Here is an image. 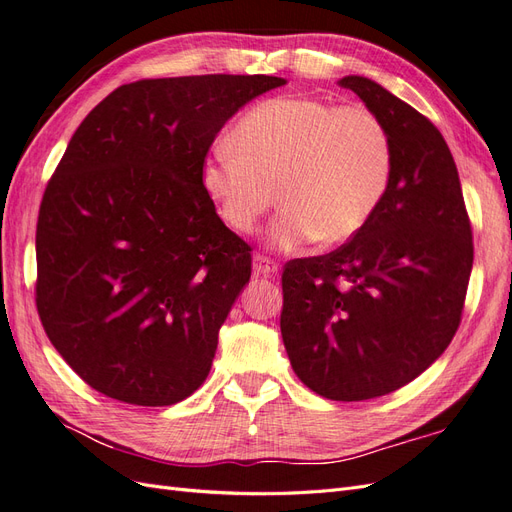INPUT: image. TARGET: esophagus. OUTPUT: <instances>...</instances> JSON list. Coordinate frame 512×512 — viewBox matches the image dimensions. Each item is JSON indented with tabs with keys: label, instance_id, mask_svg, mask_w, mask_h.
<instances>
[{
	"label": "esophagus",
	"instance_id": "esophagus-1",
	"mask_svg": "<svg viewBox=\"0 0 512 512\" xmlns=\"http://www.w3.org/2000/svg\"><path fill=\"white\" fill-rule=\"evenodd\" d=\"M254 273L262 277H273L277 273V262L267 258L265 254H256L254 256Z\"/></svg>",
	"mask_w": 512,
	"mask_h": 512
}]
</instances>
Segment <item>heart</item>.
<instances>
[{"instance_id":"heart-1","label":"heart","mask_w":512,"mask_h":512,"mask_svg":"<svg viewBox=\"0 0 512 512\" xmlns=\"http://www.w3.org/2000/svg\"><path fill=\"white\" fill-rule=\"evenodd\" d=\"M393 138L367 106L282 96L247 111L232 143L215 145L203 185L226 226L250 232L277 200L271 241L294 247L316 237L346 243L369 224L389 190Z\"/></svg>"}]
</instances>
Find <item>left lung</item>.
I'll use <instances>...</instances> for the list:
<instances>
[{
  "label": "left lung",
  "mask_w": 512,
  "mask_h": 512,
  "mask_svg": "<svg viewBox=\"0 0 512 512\" xmlns=\"http://www.w3.org/2000/svg\"><path fill=\"white\" fill-rule=\"evenodd\" d=\"M393 138L389 190L369 224L335 252L282 273L290 365L333 401L389 395L438 359L461 322L472 226L455 160L433 123L365 76H344Z\"/></svg>",
  "instance_id": "left-lung-1"
}]
</instances>
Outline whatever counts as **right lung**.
<instances>
[{
  "instance_id": "right-lung-1",
  "label": "right lung",
  "mask_w": 512,
  "mask_h": 512,
  "mask_svg": "<svg viewBox=\"0 0 512 512\" xmlns=\"http://www.w3.org/2000/svg\"><path fill=\"white\" fill-rule=\"evenodd\" d=\"M280 76L205 74L117 87L72 134L36 228V305L91 389L173 406L209 376L252 275V247L205 192L207 151Z\"/></svg>"
}]
</instances>
